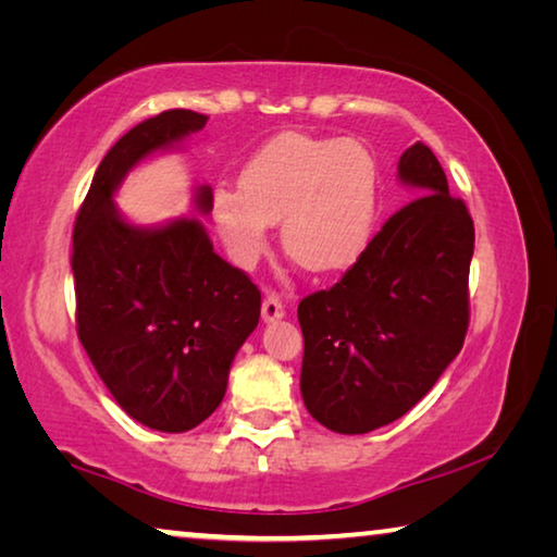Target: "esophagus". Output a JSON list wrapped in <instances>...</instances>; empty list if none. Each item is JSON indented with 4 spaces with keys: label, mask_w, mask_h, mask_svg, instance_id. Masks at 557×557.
<instances>
[{
    "label": "esophagus",
    "mask_w": 557,
    "mask_h": 557,
    "mask_svg": "<svg viewBox=\"0 0 557 557\" xmlns=\"http://www.w3.org/2000/svg\"><path fill=\"white\" fill-rule=\"evenodd\" d=\"M282 317H285V305H282L280 295L270 292L265 301H262V319L270 324V322H277V319H282Z\"/></svg>",
    "instance_id": "obj_1"
}]
</instances>
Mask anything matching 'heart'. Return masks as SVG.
<instances>
[{
  "instance_id": "obj_1",
  "label": "heart",
  "mask_w": 557,
  "mask_h": 557,
  "mask_svg": "<svg viewBox=\"0 0 557 557\" xmlns=\"http://www.w3.org/2000/svg\"><path fill=\"white\" fill-rule=\"evenodd\" d=\"M381 201V169L356 139L285 135L245 164L240 186L211 196L215 231L238 265H252L280 223L285 256L314 275L351 265L369 243Z\"/></svg>"
}]
</instances>
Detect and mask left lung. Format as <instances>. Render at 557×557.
<instances>
[{
	"instance_id": "1",
	"label": "left lung",
	"mask_w": 557,
	"mask_h": 557,
	"mask_svg": "<svg viewBox=\"0 0 557 557\" xmlns=\"http://www.w3.org/2000/svg\"><path fill=\"white\" fill-rule=\"evenodd\" d=\"M418 199L393 213L332 289L299 301V391L317 422L363 435L403 418L461 351L474 223L422 143L398 162Z\"/></svg>"
}]
</instances>
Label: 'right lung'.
I'll use <instances>...</instances> for the list:
<instances>
[{"label":"right lung","instance_id":"obj_1","mask_svg":"<svg viewBox=\"0 0 557 557\" xmlns=\"http://www.w3.org/2000/svg\"><path fill=\"white\" fill-rule=\"evenodd\" d=\"M206 122L166 110L122 135L73 228L81 344L120 408L159 432H186L219 408L233 358L260 319V289L215 256L196 215L137 225L115 206L132 169L174 152ZM211 186L194 188L196 213H211Z\"/></svg>","mask_w":557,"mask_h":557}]
</instances>
